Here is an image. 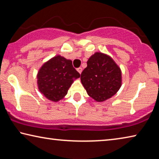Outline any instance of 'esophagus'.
I'll use <instances>...</instances> for the list:
<instances>
[{
    "mask_svg": "<svg viewBox=\"0 0 159 159\" xmlns=\"http://www.w3.org/2000/svg\"><path fill=\"white\" fill-rule=\"evenodd\" d=\"M82 71H83V69H82V68L81 67H79V68H78L77 69V71L79 72V73L80 74H81V72H82Z\"/></svg>",
    "mask_w": 159,
    "mask_h": 159,
    "instance_id": "1",
    "label": "esophagus"
}]
</instances>
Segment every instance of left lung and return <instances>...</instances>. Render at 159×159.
Listing matches in <instances>:
<instances>
[{
	"label": "left lung",
	"mask_w": 159,
	"mask_h": 159,
	"mask_svg": "<svg viewBox=\"0 0 159 159\" xmlns=\"http://www.w3.org/2000/svg\"><path fill=\"white\" fill-rule=\"evenodd\" d=\"M80 80L88 95L97 102H103L120 89L121 71L109 55L95 52L88 59Z\"/></svg>",
	"instance_id": "left-lung-1"
}]
</instances>
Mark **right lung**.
<instances>
[{"instance_id": "obj_1", "label": "right lung", "mask_w": 159, "mask_h": 159, "mask_svg": "<svg viewBox=\"0 0 159 159\" xmlns=\"http://www.w3.org/2000/svg\"><path fill=\"white\" fill-rule=\"evenodd\" d=\"M80 74L72 65L71 60L57 55L45 62L37 75L39 89L45 98L52 102L63 99L74 79Z\"/></svg>"}]
</instances>
